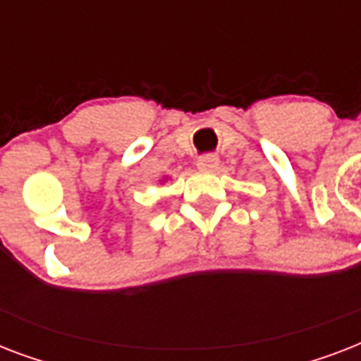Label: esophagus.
<instances>
[{
    "instance_id": "1",
    "label": "esophagus",
    "mask_w": 361,
    "mask_h": 361,
    "mask_svg": "<svg viewBox=\"0 0 361 361\" xmlns=\"http://www.w3.org/2000/svg\"><path fill=\"white\" fill-rule=\"evenodd\" d=\"M217 164H219V159L215 157L214 153H204L197 161V166L200 170H214L217 169Z\"/></svg>"
}]
</instances>
